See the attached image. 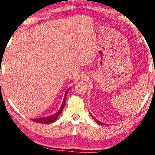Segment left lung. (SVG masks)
<instances>
[{
	"label": "left lung",
	"mask_w": 155,
	"mask_h": 155,
	"mask_svg": "<svg viewBox=\"0 0 155 155\" xmlns=\"http://www.w3.org/2000/svg\"><path fill=\"white\" fill-rule=\"evenodd\" d=\"M91 116H92V118H93V120H95V122H97V124H100V125H101V124H103V123H102V122H100V121H98V120H96V119L95 118V117H94L93 116H92V114H91Z\"/></svg>",
	"instance_id": "left-lung-1"
}]
</instances>
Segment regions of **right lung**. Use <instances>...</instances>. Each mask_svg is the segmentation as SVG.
I'll return each mask as SVG.
<instances>
[{
  "label": "right lung",
  "mask_w": 155,
  "mask_h": 155,
  "mask_svg": "<svg viewBox=\"0 0 155 155\" xmlns=\"http://www.w3.org/2000/svg\"><path fill=\"white\" fill-rule=\"evenodd\" d=\"M68 91V90H67L66 92H65V97H64V100L63 101V104H62L60 109L58 110L57 113H55L54 114H52L49 117H41V118H36V119H31V120L34 121L35 122H38V123H41V124H49V123H52V122H54V121L58 119V117H59V115L61 114V112L63 111L64 106H65V98H66V95H67Z\"/></svg>",
  "instance_id": "add662e5"
}]
</instances>
